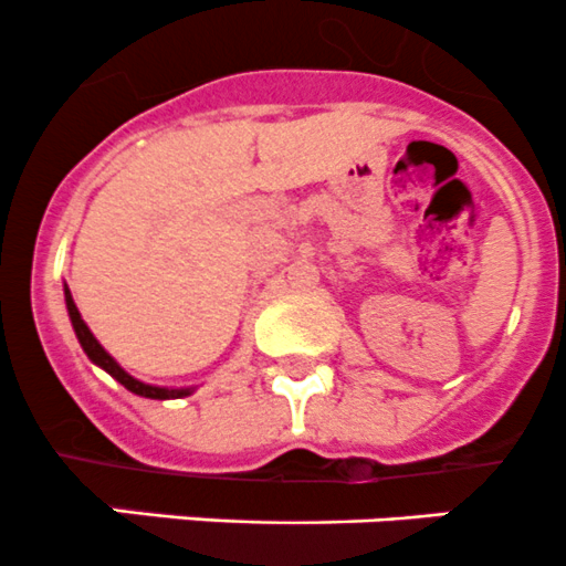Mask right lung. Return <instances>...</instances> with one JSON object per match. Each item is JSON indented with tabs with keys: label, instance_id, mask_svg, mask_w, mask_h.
I'll list each match as a JSON object with an SVG mask.
<instances>
[{
	"label": "right lung",
	"instance_id": "obj_1",
	"mask_svg": "<svg viewBox=\"0 0 566 566\" xmlns=\"http://www.w3.org/2000/svg\"><path fill=\"white\" fill-rule=\"evenodd\" d=\"M65 307H69L71 327H74V333H76V338H80V346L85 349V355L91 357V363H95V366L104 368L112 379H117L123 388L132 390V394H137V396H143V399H159V401L184 399V396L195 394V388H161V385H148V382H143V379H134L126 368H120V363H117L115 357H112L109 352L98 344V338L91 333V327H87L85 318H82L80 307H76L74 296H71L69 285H65Z\"/></svg>",
	"mask_w": 566,
	"mask_h": 566
}]
</instances>
